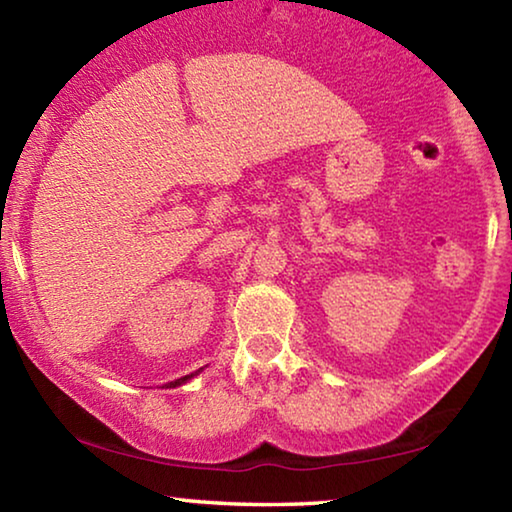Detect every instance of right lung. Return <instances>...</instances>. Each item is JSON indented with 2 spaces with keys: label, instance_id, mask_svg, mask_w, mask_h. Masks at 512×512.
Masks as SVG:
<instances>
[{
  "label": "right lung",
  "instance_id": "add662e5",
  "mask_svg": "<svg viewBox=\"0 0 512 512\" xmlns=\"http://www.w3.org/2000/svg\"><path fill=\"white\" fill-rule=\"evenodd\" d=\"M194 376V373H190V376H183V378H178V380H171V383L167 385V387H178V385H183L185 380H190Z\"/></svg>",
  "mask_w": 512,
  "mask_h": 512
}]
</instances>
